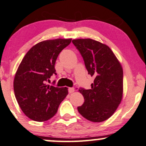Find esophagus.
<instances>
[{"label":"esophagus","instance_id":"1","mask_svg":"<svg viewBox=\"0 0 146 146\" xmlns=\"http://www.w3.org/2000/svg\"><path fill=\"white\" fill-rule=\"evenodd\" d=\"M68 90H69V92L70 94L73 93V92H75L74 88H69V89H68Z\"/></svg>","mask_w":146,"mask_h":146}]
</instances>
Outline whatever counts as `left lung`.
I'll list each match as a JSON object with an SVG mask.
<instances>
[{"mask_svg":"<svg viewBox=\"0 0 146 146\" xmlns=\"http://www.w3.org/2000/svg\"><path fill=\"white\" fill-rule=\"evenodd\" d=\"M84 60L88 74L95 77L91 89L80 88L84 103L77 110L92 122H102L116 111L123 97L122 67L108 46L92 39L72 40Z\"/></svg>","mask_w":146,"mask_h":146,"instance_id":"left-lung-1","label":"left lung"}]
</instances>
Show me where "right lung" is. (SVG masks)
I'll return each mask as SVG.
<instances>
[{"label":"right lung","instance_id":"add662e5","mask_svg":"<svg viewBox=\"0 0 146 146\" xmlns=\"http://www.w3.org/2000/svg\"><path fill=\"white\" fill-rule=\"evenodd\" d=\"M71 39L45 40L34 46L20 63L15 76V96L24 114L35 121L42 122L54 117L68 94L67 88L46 85L56 75L55 62L60 52Z\"/></svg>","mask_w":146,"mask_h":146}]
</instances>
